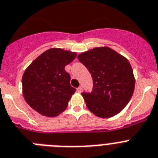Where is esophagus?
Masks as SVG:
<instances>
[{
    "label": "esophagus",
    "mask_w": 158,
    "mask_h": 158,
    "mask_svg": "<svg viewBox=\"0 0 158 158\" xmlns=\"http://www.w3.org/2000/svg\"><path fill=\"white\" fill-rule=\"evenodd\" d=\"M77 91L78 93H81L82 91V87L81 86H79L77 89Z\"/></svg>",
    "instance_id": "34e87169"
}]
</instances>
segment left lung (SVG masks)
Returning <instances> with one entry per match:
<instances>
[{
    "instance_id": "8db88e82",
    "label": "left lung",
    "mask_w": 158,
    "mask_h": 158,
    "mask_svg": "<svg viewBox=\"0 0 158 158\" xmlns=\"http://www.w3.org/2000/svg\"><path fill=\"white\" fill-rule=\"evenodd\" d=\"M93 78V89L81 95L86 106L100 118H110L131 99L135 79L129 60L108 47L94 48L78 55Z\"/></svg>"
}]
</instances>
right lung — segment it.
Segmentation results:
<instances>
[{
    "instance_id": "1",
    "label": "right lung",
    "mask_w": 158,
    "mask_h": 158,
    "mask_svg": "<svg viewBox=\"0 0 158 158\" xmlns=\"http://www.w3.org/2000/svg\"><path fill=\"white\" fill-rule=\"evenodd\" d=\"M76 56V52L54 48L31 63L22 77L23 95L29 106L49 118L65 110L76 89L70 85L64 67Z\"/></svg>"
}]
</instances>
